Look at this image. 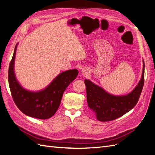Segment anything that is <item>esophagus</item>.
Masks as SVG:
<instances>
[{"mask_svg":"<svg viewBox=\"0 0 155 155\" xmlns=\"http://www.w3.org/2000/svg\"><path fill=\"white\" fill-rule=\"evenodd\" d=\"M89 72V69L87 67H85L82 68L81 71V73L83 74V75H87L88 74V73Z\"/></svg>","mask_w":155,"mask_h":155,"instance_id":"esophagus-1","label":"esophagus"}]
</instances>
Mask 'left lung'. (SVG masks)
Listing matches in <instances>:
<instances>
[{
    "mask_svg": "<svg viewBox=\"0 0 155 155\" xmlns=\"http://www.w3.org/2000/svg\"><path fill=\"white\" fill-rule=\"evenodd\" d=\"M144 61L142 78L133 90L128 94L114 96L104 88L85 79L88 106L97 120L109 121L118 118L130 111L137 105L144 84Z\"/></svg>",
    "mask_w": 155,
    "mask_h": 155,
    "instance_id": "obj_1",
    "label": "left lung"
}]
</instances>
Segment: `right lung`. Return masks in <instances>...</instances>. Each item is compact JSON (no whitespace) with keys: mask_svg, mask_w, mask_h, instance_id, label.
Here are the masks:
<instances>
[{"mask_svg":"<svg viewBox=\"0 0 155 155\" xmlns=\"http://www.w3.org/2000/svg\"><path fill=\"white\" fill-rule=\"evenodd\" d=\"M15 46L8 70V82L14 102L25 114L41 120L51 118L58 110L63 94L68 86L76 78L77 69L60 73L45 88L39 91H30L18 83L14 72Z\"/></svg>","mask_w":155,"mask_h":155,"instance_id":"obj_1","label":"right lung"}]
</instances>
